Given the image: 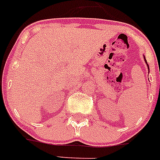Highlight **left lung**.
Returning a JSON list of instances; mask_svg holds the SVG:
<instances>
[{
    "mask_svg": "<svg viewBox=\"0 0 160 160\" xmlns=\"http://www.w3.org/2000/svg\"><path fill=\"white\" fill-rule=\"evenodd\" d=\"M144 60H145V62H146V66H147V68H148V70H149V71H150V68H149V65H148V64H147V62H146V58H145V56H144Z\"/></svg>",
    "mask_w": 160,
    "mask_h": 160,
    "instance_id": "1",
    "label": "left lung"
}]
</instances>
